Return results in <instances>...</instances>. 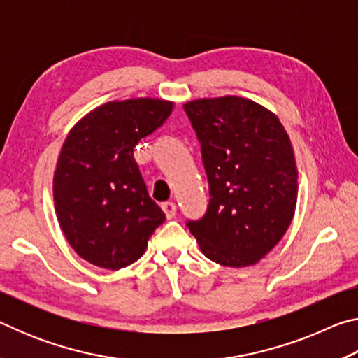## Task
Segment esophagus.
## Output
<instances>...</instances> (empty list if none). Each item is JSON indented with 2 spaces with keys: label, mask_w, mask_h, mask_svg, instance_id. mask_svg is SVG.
<instances>
[{
  "label": "esophagus",
  "mask_w": 358,
  "mask_h": 358,
  "mask_svg": "<svg viewBox=\"0 0 358 358\" xmlns=\"http://www.w3.org/2000/svg\"><path fill=\"white\" fill-rule=\"evenodd\" d=\"M162 211H164L167 220H172V217L175 216V213H177V205H175L173 202H164L161 205Z\"/></svg>",
  "instance_id": "1"
}]
</instances>
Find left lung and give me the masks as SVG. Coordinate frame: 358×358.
I'll return each instance as SVG.
<instances>
[{
  "label": "left lung",
  "instance_id": "8db88e82",
  "mask_svg": "<svg viewBox=\"0 0 358 358\" xmlns=\"http://www.w3.org/2000/svg\"><path fill=\"white\" fill-rule=\"evenodd\" d=\"M202 147L210 203L189 221L205 257L241 268L278 245L299 194L294 148L280 118L240 96L201 98L183 106Z\"/></svg>",
  "mask_w": 358,
  "mask_h": 358
}]
</instances>
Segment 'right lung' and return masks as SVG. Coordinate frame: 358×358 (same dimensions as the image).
Here are the masks:
<instances>
[{
	"label": "right lung",
	"instance_id": "obj_1",
	"mask_svg": "<svg viewBox=\"0 0 358 358\" xmlns=\"http://www.w3.org/2000/svg\"><path fill=\"white\" fill-rule=\"evenodd\" d=\"M172 110V101L157 98L110 101L69 131L53 173V202L66 240L87 262L107 270L134 264L164 222L132 151Z\"/></svg>",
	"mask_w": 358,
	"mask_h": 358
}]
</instances>
